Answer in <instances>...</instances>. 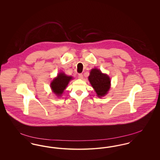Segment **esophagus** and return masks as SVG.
Returning <instances> with one entry per match:
<instances>
[{
	"label": "esophagus",
	"instance_id": "34e87169",
	"mask_svg": "<svg viewBox=\"0 0 160 160\" xmlns=\"http://www.w3.org/2000/svg\"><path fill=\"white\" fill-rule=\"evenodd\" d=\"M78 78L82 79V78H83V74H78Z\"/></svg>",
	"mask_w": 160,
	"mask_h": 160
}]
</instances>
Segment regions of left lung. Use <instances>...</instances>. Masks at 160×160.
<instances>
[{
	"label": "left lung",
	"mask_w": 160,
	"mask_h": 160,
	"mask_svg": "<svg viewBox=\"0 0 160 160\" xmlns=\"http://www.w3.org/2000/svg\"><path fill=\"white\" fill-rule=\"evenodd\" d=\"M88 78L99 97L107 93L110 87V79L107 74H102L98 69L94 68L92 69Z\"/></svg>",
	"instance_id": "obj_1"
}]
</instances>
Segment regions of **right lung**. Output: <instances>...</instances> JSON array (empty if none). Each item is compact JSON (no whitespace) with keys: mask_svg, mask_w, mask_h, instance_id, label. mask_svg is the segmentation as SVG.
<instances>
[{"mask_svg":"<svg viewBox=\"0 0 160 160\" xmlns=\"http://www.w3.org/2000/svg\"><path fill=\"white\" fill-rule=\"evenodd\" d=\"M72 78V77L67 76L64 73L60 72L51 83L50 86L52 91L58 96H61Z\"/></svg>","mask_w":160,"mask_h":160,"instance_id":"1","label":"right lung"}]
</instances>
